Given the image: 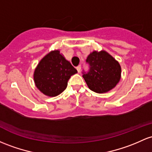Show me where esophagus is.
Segmentation results:
<instances>
[{"label":"esophagus","instance_id":"1","mask_svg":"<svg viewBox=\"0 0 152 152\" xmlns=\"http://www.w3.org/2000/svg\"><path fill=\"white\" fill-rule=\"evenodd\" d=\"M81 65H79V66H78L77 67H76V70H77V71L78 72H80V71H81Z\"/></svg>","mask_w":152,"mask_h":152}]
</instances>
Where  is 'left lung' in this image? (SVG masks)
Listing matches in <instances>:
<instances>
[{
  "label": "left lung",
  "mask_w": 152,
  "mask_h": 152,
  "mask_svg": "<svg viewBox=\"0 0 152 152\" xmlns=\"http://www.w3.org/2000/svg\"><path fill=\"white\" fill-rule=\"evenodd\" d=\"M86 61L89 65V71L83 72V78L91 91L99 94L107 92L119 82L121 66L106 51H93Z\"/></svg>",
  "instance_id": "left-lung-1"
}]
</instances>
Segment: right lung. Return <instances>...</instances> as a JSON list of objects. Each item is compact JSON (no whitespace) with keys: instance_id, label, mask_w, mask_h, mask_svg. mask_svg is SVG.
Returning a JSON list of instances; mask_svg holds the SVG:
<instances>
[{"instance_id":"right-lung-1","label":"right lung","mask_w":152,"mask_h":152,"mask_svg":"<svg viewBox=\"0 0 152 152\" xmlns=\"http://www.w3.org/2000/svg\"><path fill=\"white\" fill-rule=\"evenodd\" d=\"M76 73L77 70L59 50H53L38 63L34 72V81L42 93L48 96H56L66 89L68 81Z\"/></svg>"}]
</instances>
